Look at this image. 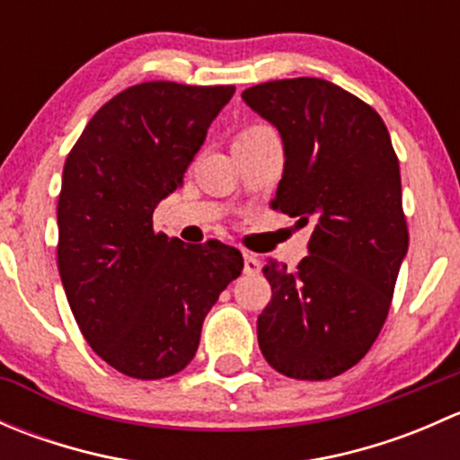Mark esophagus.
<instances>
[{
    "label": "esophagus",
    "mask_w": 460,
    "mask_h": 460,
    "mask_svg": "<svg viewBox=\"0 0 460 460\" xmlns=\"http://www.w3.org/2000/svg\"><path fill=\"white\" fill-rule=\"evenodd\" d=\"M260 271V260L253 253H244V273L249 276H256Z\"/></svg>",
    "instance_id": "esophagus-1"
}]
</instances>
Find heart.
<instances>
[{
    "label": "heart",
    "mask_w": 460,
    "mask_h": 460,
    "mask_svg": "<svg viewBox=\"0 0 460 460\" xmlns=\"http://www.w3.org/2000/svg\"><path fill=\"white\" fill-rule=\"evenodd\" d=\"M260 128H262V127H258V128H252V131H260ZM252 131H247V133H252Z\"/></svg>",
    "instance_id": "heart-1"
}]
</instances>
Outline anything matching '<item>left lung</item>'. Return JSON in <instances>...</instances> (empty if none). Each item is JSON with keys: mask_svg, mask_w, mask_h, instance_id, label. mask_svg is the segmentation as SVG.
<instances>
[{"mask_svg": "<svg viewBox=\"0 0 460 460\" xmlns=\"http://www.w3.org/2000/svg\"><path fill=\"white\" fill-rule=\"evenodd\" d=\"M243 100L280 133L273 208L312 229L296 271L264 267L273 296L258 316L260 351L289 378H333L374 345L407 256L398 157L372 106L327 80L264 82Z\"/></svg>", "mask_w": 460, "mask_h": 460, "instance_id": "left-lung-1", "label": "left lung"}]
</instances>
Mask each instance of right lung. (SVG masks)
Returning <instances> with one entry per match:
<instances>
[{
  "instance_id": "obj_1",
  "label": "right lung",
  "mask_w": 460,
  "mask_h": 460,
  "mask_svg": "<svg viewBox=\"0 0 460 460\" xmlns=\"http://www.w3.org/2000/svg\"><path fill=\"white\" fill-rule=\"evenodd\" d=\"M234 86L146 82L106 102L68 153L58 202V264L91 349L118 372L157 380L182 372L204 316L244 267L211 240L153 231V211L184 171Z\"/></svg>"
}]
</instances>
